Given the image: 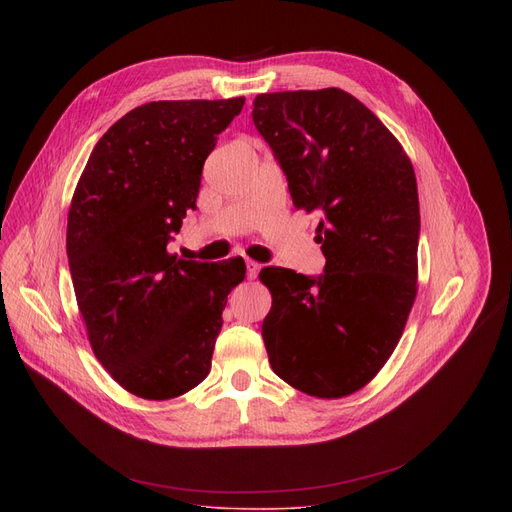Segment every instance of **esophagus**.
<instances>
[{
    "label": "esophagus",
    "mask_w": 512,
    "mask_h": 512,
    "mask_svg": "<svg viewBox=\"0 0 512 512\" xmlns=\"http://www.w3.org/2000/svg\"><path fill=\"white\" fill-rule=\"evenodd\" d=\"M259 270H261V265H259L257 261L247 259V278H249V280H255L257 274H259Z\"/></svg>",
    "instance_id": "esophagus-1"
}]
</instances>
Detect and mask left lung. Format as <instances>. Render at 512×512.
Returning a JSON list of instances; mask_svg holds the SVG:
<instances>
[{
	"instance_id": "1",
	"label": "left lung",
	"mask_w": 512,
	"mask_h": 512,
	"mask_svg": "<svg viewBox=\"0 0 512 512\" xmlns=\"http://www.w3.org/2000/svg\"><path fill=\"white\" fill-rule=\"evenodd\" d=\"M253 122L297 209L324 213L319 278L263 267L261 334L278 378L315 398L367 386L405 332L417 297L419 197L409 155L351 93H261Z\"/></svg>"
}]
</instances>
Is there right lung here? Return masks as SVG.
<instances>
[{
    "label": "right lung",
    "mask_w": 512,
    "mask_h": 512,
    "mask_svg": "<svg viewBox=\"0 0 512 512\" xmlns=\"http://www.w3.org/2000/svg\"><path fill=\"white\" fill-rule=\"evenodd\" d=\"M245 97L151 101L95 145L74 188L66 253L78 311L97 361L130 394L170 400L211 369L242 257L218 263L168 251L218 134Z\"/></svg>",
    "instance_id": "add662e5"
}]
</instances>
